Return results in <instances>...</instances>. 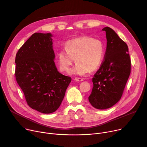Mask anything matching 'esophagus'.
<instances>
[{"label":"esophagus","mask_w":147,"mask_h":147,"mask_svg":"<svg viewBox=\"0 0 147 147\" xmlns=\"http://www.w3.org/2000/svg\"><path fill=\"white\" fill-rule=\"evenodd\" d=\"M74 80H75L76 81H77V82H82V81H83V79H82V78H76L74 79Z\"/></svg>","instance_id":"1"}]
</instances>
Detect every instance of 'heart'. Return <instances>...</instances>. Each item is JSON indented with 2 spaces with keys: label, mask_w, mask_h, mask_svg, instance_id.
I'll use <instances>...</instances> for the list:
<instances>
[{
  "label": "heart",
  "mask_w": 147,
  "mask_h": 147,
  "mask_svg": "<svg viewBox=\"0 0 147 147\" xmlns=\"http://www.w3.org/2000/svg\"><path fill=\"white\" fill-rule=\"evenodd\" d=\"M65 50L57 54V64L62 72H68L75 59L76 65L70 71L75 76H83L94 71L101 66L104 58L105 49L99 40L81 37L65 42Z\"/></svg>",
  "instance_id": "heart-1"
}]
</instances>
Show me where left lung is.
Here are the masks:
<instances>
[{
  "instance_id": "1",
  "label": "left lung",
  "mask_w": 147,
  "mask_h": 147,
  "mask_svg": "<svg viewBox=\"0 0 147 147\" xmlns=\"http://www.w3.org/2000/svg\"><path fill=\"white\" fill-rule=\"evenodd\" d=\"M102 31L107 40L104 60L92 79L94 86L88 98L99 110L109 109L120 101L131 69L126 43L112 28L106 27Z\"/></svg>"
}]
</instances>
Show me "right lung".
<instances>
[{"label":"right lung","mask_w":147,"mask_h":147,"mask_svg":"<svg viewBox=\"0 0 147 147\" xmlns=\"http://www.w3.org/2000/svg\"><path fill=\"white\" fill-rule=\"evenodd\" d=\"M52 36L51 33H34L15 57V78L27 104L43 114L58 110L71 81L70 77L58 71Z\"/></svg>","instance_id":"1"}]
</instances>
